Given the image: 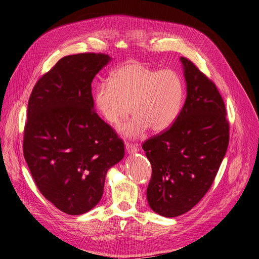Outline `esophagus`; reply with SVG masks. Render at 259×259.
I'll list each match as a JSON object with an SVG mask.
<instances>
[{"label":"esophagus","mask_w":259,"mask_h":259,"mask_svg":"<svg viewBox=\"0 0 259 259\" xmlns=\"http://www.w3.org/2000/svg\"><path fill=\"white\" fill-rule=\"evenodd\" d=\"M125 148H126V151L128 153H135V152L139 151V146L130 144V143H126Z\"/></svg>","instance_id":"obj_1"}]
</instances>
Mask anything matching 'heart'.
Masks as SVG:
<instances>
[{"mask_svg": "<svg viewBox=\"0 0 259 259\" xmlns=\"http://www.w3.org/2000/svg\"><path fill=\"white\" fill-rule=\"evenodd\" d=\"M183 99L184 86L178 73L130 62L97 87L94 106L106 122L117 126L130 105L133 115L121 133L137 138L148 128L155 133L168 129L181 111Z\"/></svg>", "mask_w": 259, "mask_h": 259, "instance_id": "obj_1", "label": "heart"}]
</instances>
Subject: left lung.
I'll use <instances>...</instances> for the list:
<instances>
[{"instance_id":"obj_1","label":"left lung","mask_w":259,"mask_h":259,"mask_svg":"<svg viewBox=\"0 0 259 259\" xmlns=\"http://www.w3.org/2000/svg\"><path fill=\"white\" fill-rule=\"evenodd\" d=\"M181 62L187 84L182 111L170 128L142 146L152 166L148 203L165 217L190 211L205 196L229 145L222 95L191 61L182 57Z\"/></svg>"}]
</instances>
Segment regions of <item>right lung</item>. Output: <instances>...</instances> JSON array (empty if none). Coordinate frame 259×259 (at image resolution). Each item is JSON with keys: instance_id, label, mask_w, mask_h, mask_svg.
I'll use <instances>...</instances> for the list:
<instances>
[{"instance_id": "1", "label": "right lung", "mask_w": 259, "mask_h": 259, "mask_svg": "<svg viewBox=\"0 0 259 259\" xmlns=\"http://www.w3.org/2000/svg\"><path fill=\"white\" fill-rule=\"evenodd\" d=\"M111 58H62L35 84L28 102L23 151L39 192L59 210L79 215L98 205L107 171L124 157L114 130L94 111L91 83Z\"/></svg>"}]
</instances>
